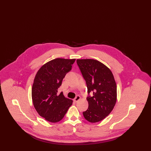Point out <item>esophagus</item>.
<instances>
[{
    "label": "esophagus",
    "mask_w": 151,
    "mask_h": 151,
    "mask_svg": "<svg viewBox=\"0 0 151 151\" xmlns=\"http://www.w3.org/2000/svg\"><path fill=\"white\" fill-rule=\"evenodd\" d=\"M80 99V97L79 96H77L75 99H74V100L73 101H75V102H77Z\"/></svg>",
    "instance_id": "34e87169"
}]
</instances>
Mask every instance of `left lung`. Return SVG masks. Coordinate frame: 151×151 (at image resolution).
I'll use <instances>...</instances> for the list:
<instances>
[{"label":"left lung","mask_w":151,"mask_h":151,"mask_svg":"<svg viewBox=\"0 0 151 151\" xmlns=\"http://www.w3.org/2000/svg\"><path fill=\"white\" fill-rule=\"evenodd\" d=\"M76 63L86 80L88 108L83 113L91 123L99 122L113 110L116 101V85L110 70L100 62L92 59H77ZM93 95L91 96L89 93Z\"/></svg>","instance_id":"obj_1"}]
</instances>
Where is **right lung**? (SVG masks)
<instances>
[{"label": "right lung", "mask_w": 151, "mask_h": 151, "mask_svg": "<svg viewBox=\"0 0 151 151\" xmlns=\"http://www.w3.org/2000/svg\"><path fill=\"white\" fill-rule=\"evenodd\" d=\"M75 61V59L57 58L43 65L36 73L32 89L33 105L39 115L49 122H59L72 105V100L57 92Z\"/></svg>", "instance_id": "1"}]
</instances>
